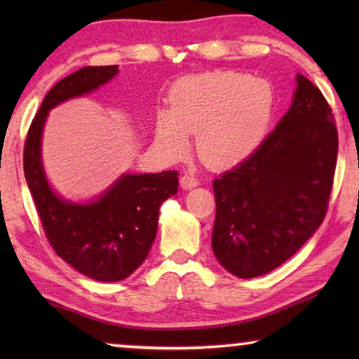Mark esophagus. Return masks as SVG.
I'll return each instance as SVG.
<instances>
[{"label":"esophagus","instance_id":"obj_1","mask_svg":"<svg viewBox=\"0 0 359 359\" xmlns=\"http://www.w3.org/2000/svg\"><path fill=\"white\" fill-rule=\"evenodd\" d=\"M199 185V179L194 177L193 174H184L180 177V187L184 188V190H190V188H194Z\"/></svg>","mask_w":359,"mask_h":359}]
</instances>
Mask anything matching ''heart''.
<instances>
[{
	"instance_id": "b5f03b06",
	"label": "heart",
	"mask_w": 359,
	"mask_h": 359,
	"mask_svg": "<svg viewBox=\"0 0 359 359\" xmlns=\"http://www.w3.org/2000/svg\"><path fill=\"white\" fill-rule=\"evenodd\" d=\"M274 111L269 82L236 71L180 79L169 93V111L156 118L160 147L171 156L188 150V133H198L196 150L212 168L236 165L257 150Z\"/></svg>"
}]
</instances>
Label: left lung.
<instances>
[{
    "mask_svg": "<svg viewBox=\"0 0 359 359\" xmlns=\"http://www.w3.org/2000/svg\"><path fill=\"white\" fill-rule=\"evenodd\" d=\"M290 111L259 147L214 180L212 248L236 277L264 276L306 244L325 220L339 137L318 87L296 76Z\"/></svg>",
    "mask_w": 359,
    "mask_h": 359,
    "instance_id": "8db88e82",
    "label": "left lung"
}]
</instances>
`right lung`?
I'll return each instance as SVG.
<instances>
[{
  "label": "right lung",
  "instance_id": "obj_1",
  "mask_svg": "<svg viewBox=\"0 0 359 359\" xmlns=\"http://www.w3.org/2000/svg\"><path fill=\"white\" fill-rule=\"evenodd\" d=\"M118 66H85L48 90L29 126L23 171L48 244L81 274L100 282H118L144 263L154 244L158 210L177 193L179 172L123 174L87 204L65 201L46 179L41 137L47 114L66 100L87 95L111 81Z\"/></svg>",
  "mask_w": 359,
  "mask_h": 359
}]
</instances>
